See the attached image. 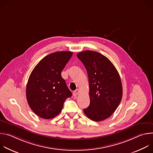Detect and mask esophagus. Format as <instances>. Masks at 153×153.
<instances>
[{
	"mask_svg": "<svg viewBox=\"0 0 153 153\" xmlns=\"http://www.w3.org/2000/svg\"><path fill=\"white\" fill-rule=\"evenodd\" d=\"M79 90H78V89H77L76 90H75L74 92H73V96H77L78 95V94H79Z\"/></svg>",
	"mask_w": 153,
	"mask_h": 153,
	"instance_id": "esophagus-1",
	"label": "esophagus"
}]
</instances>
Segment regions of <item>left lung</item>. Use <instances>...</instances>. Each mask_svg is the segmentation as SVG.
Listing matches in <instances>:
<instances>
[{
  "mask_svg": "<svg viewBox=\"0 0 153 153\" xmlns=\"http://www.w3.org/2000/svg\"><path fill=\"white\" fill-rule=\"evenodd\" d=\"M84 65L88 76L90 106L83 111L93 121L110 117L122 97V85L119 74L112 62L96 51H84L77 54Z\"/></svg>",
  "mask_w": 153,
  "mask_h": 153,
  "instance_id": "1",
  "label": "left lung"
}]
</instances>
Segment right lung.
Returning <instances> with one entry per match:
<instances>
[{"label": "right lung", "mask_w": 153, "mask_h": 153, "mask_svg": "<svg viewBox=\"0 0 153 153\" xmlns=\"http://www.w3.org/2000/svg\"><path fill=\"white\" fill-rule=\"evenodd\" d=\"M73 55L58 51L43 57L32 71L27 85L26 96L33 111L49 119L57 116L63 103L72 96L61 73Z\"/></svg>", "instance_id": "right-lung-1"}]
</instances>
